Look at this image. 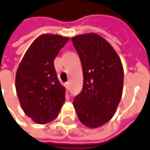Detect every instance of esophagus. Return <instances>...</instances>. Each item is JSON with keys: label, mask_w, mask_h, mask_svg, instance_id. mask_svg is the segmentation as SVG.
<instances>
[{"label": "esophagus", "mask_w": 150, "mask_h": 150, "mask_svg": "<svg viewBox=\"0 0 150 150\" xmlns=\"http://www.w3.org/2000/svg\"><path fill=\"white\" fill-rule=\"evenodd\" d=\"M65 87L67 88V90H69L70 89V82H67L65 83Z\"/></svg>", "instance_id": "esophagus-1"}]
</instances>
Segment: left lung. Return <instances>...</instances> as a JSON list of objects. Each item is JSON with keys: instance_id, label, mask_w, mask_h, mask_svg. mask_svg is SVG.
<instances>
[{"instance_id": "1", "label": "left lung", "mask_w": 150, "mask_h": 150, "mask_svg": "<svg viewBox=\"0 0 150 150\" xmlns=\"http://www.w3.org/2000/svg\"><path fill=\"white\" fill-rule=\"evenodd\" d=\"M83 69V88L73 104L84 126L97 128L110 121L122 98L124 71L117 53L100 35L71 38Z\"/></svg>"}]
</instances>
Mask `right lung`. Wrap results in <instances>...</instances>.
Segmentation results:
<instances>
[{"label":"right lung","instance_id":"add662e5","mask_svg":"<svg viewBox=\"0 0 150 150\" xmlns=\"http://www.w3.org/2000/svg\"><path fill=\"white\" fill-rule=\"evenodd\" d=\"M69 38L42 34L28 47L16 71L15 88L24 113L38 124L57 117L66 88L54 67V60Z\"/></svg>","mask_w":150,"mask_h":150}]
</instances>
